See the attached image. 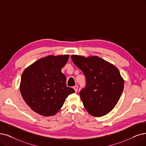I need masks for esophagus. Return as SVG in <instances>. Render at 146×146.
Here are the masks:
<instances>
[{
  "label": "esophagus",
  "mask_w": 146,
  "mask_h": 146,
  "mask_svg": "<svg viewBox=\"0 0 146 146\" xmlns=\"http://www.w3.org/2000/svg\"><path fill=\"white\" fill-rule=\"evenodd\" d=\"M74 89L75 92H77V91H78V86H75L74 87Z\"/></svg>",
  "instance_id": "esophagus-1"
}]
</instances>
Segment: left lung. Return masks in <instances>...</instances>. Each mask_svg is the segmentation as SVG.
Instances as JSON below:
<instances>
[{"label": "left lung", "mask_w": 146, "mask_h": 146, "mask_svg": "<svg viewBox=\"0 0 146 146\" xmlns=\"http://www.w3.org/2000/svg\"><path fill=\"white\" fill-rule=\"evenodd\" d=\"M71 59L86 78V87L80 92L86 110L95 117L106 115L116 106L123 90L124 80L119 69L98 56L72 55Z\"/></svg>", "instance_id": "obj_1"}]
</instances>
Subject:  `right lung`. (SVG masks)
<instances>
[{"instance_id": "right-lung-1", "label": "right lung", "mask_w": 146, "mask_h": 146, "mask_svg": "<svg viewBox=\"0 0 146 146\" xmlns=\"http://www.w3.org/2000/svg\"><path fill=\"white\" fill-rule=\"evenodd\" d=\"M69 54L49 55L29 66L23 71L20 90L23 100L33 111L45 116L55 115L68 96L75 90L66 86L62 68Z\"/></svg>"}]
</instances>
